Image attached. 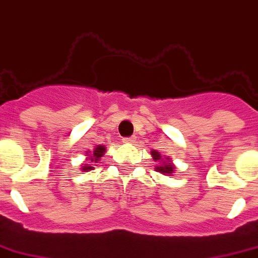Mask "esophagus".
<instances>
[{
    "label": "esophagus",
    "mask_w": 258,
    "mask_h": 258,
    "mask_svg": "<svg viewBox=\"0 0 258 258\" xmlns=\"http://www.w3.org/2000/svg\"><path fill=\"white\" fill-rule=\"evenodd\" d=\"M135 141H137V137H134V135H133V137H128V138L123 139L124 144H134Z\"/></svg>",
    "instance_id": "esophagus-1"
}]
</instances>
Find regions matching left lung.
I'll use <instances>...</instances> for the list:
<instances>
[{
    "instance_id": "1",
    "label": "left lung",
    "mask_w": 258,
    "mask_h": 258,
    "mask_svg": "<svg viewBox=\"0 0 258 258\" xmlns=\"http://www.w3.org/2000/svg\"><path fill=\"white\" fill-rule=\"evenodd\" d=\"M152 157L154 158V161L160 163V165L156 167V171L164 173V175H172L173 171H175V167H173L172 161H171L169 158H161V154L158 153V152H156V150L152 152Z\"/></svg>"
}]
</instances>
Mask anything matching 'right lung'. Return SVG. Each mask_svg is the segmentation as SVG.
Listing matches in <instances>:
<instances>
[{
  "mask_svg": "<svg viewBox=\"0 0 258 258\" xmlns=\"http://www.w3.org/2000/svg\"><path fill=\"white\" fill-rule=\"evenodd\" d=\"M104 153H105V146H101V145L95 146L94 150H93V153L90 154L91 163H97V161L104 156ZM91 169H94V167H91V165H89V164H85L83 168H82V171H83V172H87V171H91Z\"/></svg>",
  "mask_w": 258,
  "mask_h": 258,
  "instance_id": "1",
  "label": "right lung"
}]
</instances>
